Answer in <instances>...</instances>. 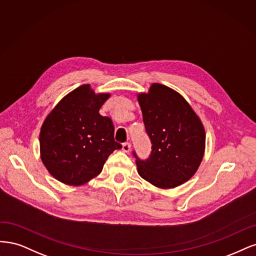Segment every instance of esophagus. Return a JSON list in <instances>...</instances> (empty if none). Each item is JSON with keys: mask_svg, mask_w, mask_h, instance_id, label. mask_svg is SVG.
<instances>
[{"mask_svg": "<svg viewBox=\"0 0 256 256\" xmlns=\"http://www.w3.org/2000/svg\"><path fill=\"white\" fill-rule=\"evenodd\" d=\"M122 150L124 152H130V142H124L122 144Z\"/></svg>", "mask_w": 256, "mask_h": 256, "instance_id": "esophagus-1", "label": "esophagus"}]
</instances>
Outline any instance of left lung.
Here are the masks:
<instances>
[{"mask_svg": "<svg viewBox=\"0 0 256 256\" xmlns=\"http://www.w3.org/2000/svg\"><path fill=\"white\" fill-rule=\"evenodd\" d=\"M138 101L151 153L146 160L133 151L139 176L160 188H173L190 178L204 155L202 122L185 98L171 88L153 84Z\"/></svg>", "mask_w": 256, "mask_h": 256, "instance_id": "8db88e82", "label": "left lung"}]
</instances>
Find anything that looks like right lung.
<instances>
[{"mask_svg":"<svg viewBox=\"0 0 256 256\" xmlns=\"http://www.w3.org/2000/svg\"><path fill=\"white\" fill-rule=\"evenodd\" d=\"M110 94H94L89 85L66 96L40 130L41 160L48 172L68 185H82L96 176L107 158L122 148L114 126L100 110Z\"/></svg>","mask_w":256,"mask_h":256,"instance_id":"1","label":"right lung"}]
</instances>
